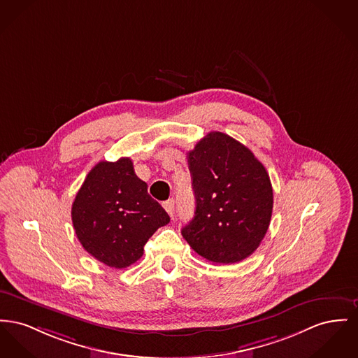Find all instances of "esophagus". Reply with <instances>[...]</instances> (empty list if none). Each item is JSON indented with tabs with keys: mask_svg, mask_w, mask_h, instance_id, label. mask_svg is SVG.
<instances>
[{
	"mask_svg": "<svg viewBox=\"0 0 358 358\" xmlns=\"http://www.w3.org/2000/svg\"><path fill=\"white\" fill-rule=\"evenodd\" d=\"M162 206H164V208H165V210L168 212L169 215H170V216H173V213H174V200H173V199L166 200Z\"/></svg>",
	"mask_w": 358,
	"mask_h": 358,
	"instance_id": "obj_1",
	"label": "esophagus"
}]
</instances>
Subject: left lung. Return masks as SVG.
<instances>
[{"label": "left lung", "instance_id": "8db88e82", "mask_svg": "<svg viewBox=\"0 0 358 358\" xmlns=\"http://www.w3.org/2000/svg\"><path fill=\"white\" fill-rule=\"evenodd\" d=\"M196 210L181 230L213 264H235L257 250L271 224L273 189L265 166L231 136L213 131L188 152Z\"/></svg>", "mask_w": 358, "mask_h": 358}]
</instances>
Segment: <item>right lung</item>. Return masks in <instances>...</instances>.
Masks as SVG:
<instances>
[{
  "label": "right lung",
  "mask_w": 358,
  "mask_h": 358,
  "mask_svg": "<svg viewBox=\"0 0 358 358\" xmlns=\"http://www.w3.org/2000/svg\"><path fill=\"white\" fill-rule=\"evenodd\" d=\"M71 220L83 248L110 268L123 269L143 255L148 238L170 222L148 193L129 158L101 161L78 190Z\"/></svg>",
  "instance_id": "obj_1"
}]
</instances>
